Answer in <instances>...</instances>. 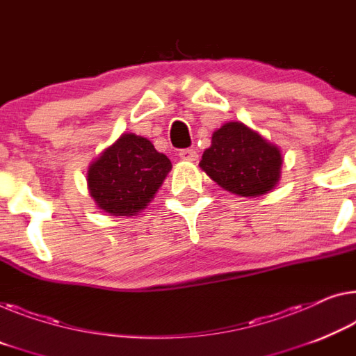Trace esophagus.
<instances>
[{
    "instance_id": "1",
    "label": "esophagus",
    "mask_w": 356,
    "mask_h": 356,
    "mask_svg": "<svg viewBox=\"0 0 356 356\" xmlns=\"http://www.w3.org/2000/svg\"><path fill=\"white\" fill-rule=\"evenodd\" d=\"M178 156L181 161H188V162H194L197 161V157H199L195 149H181L178 152Z\"/></svg>"
}]
</instances>
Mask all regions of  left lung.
<instances>
[{
    "instance_id": "1",
    "label": "left lung",
    "mask_w": 356,
    "mask_h": 356,
    "mask_svg": "<svg viewBox=\"0 0 356 356\" xmlns=\"http://www.w3.org/2000/svg\"><path fill=\"white\" fill-rule=\"evenodd\" d=\"M283 157L278 146L243 122H226L211 135L200 168L235 195L259 197L280 181Z\"/></svg>"
}]
</instances>
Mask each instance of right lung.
Instances as JSON below:
<instances>
[{
    "label": "right lung",
    "instance_id": "1",
    "mask_svg": "<svg viewBox=\"0 0 356 356\" xmlns=\"http://www.w3.org/2000/svg\"><path fill=\"white\" fill-rule=\"evenodd\" d=\"M172 170V162L145 136L122 134L90 163L87 188L97 207L111 216H134Z\"/></svg>",
    "mask_w": 356,
    "mask_h": 356
}]
</instances>
